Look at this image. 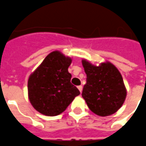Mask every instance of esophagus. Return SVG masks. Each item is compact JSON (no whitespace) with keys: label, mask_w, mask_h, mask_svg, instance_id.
Here are the masks:
<instances>
[{"label":"esophagus","mask_w":146,"mask_h":146,"mask_svg":"<svg viewBox=\"0 0 146 146\" xmlns=\"http://www.w3.org/2000/svg\"><path fill=\"white\" fill-rule=\"evenodd\" d=\"M77 88H78V90H80V92H82V90H83V86H77Z\"/></svg>","instance_id":"obj_1"}]
</instances>
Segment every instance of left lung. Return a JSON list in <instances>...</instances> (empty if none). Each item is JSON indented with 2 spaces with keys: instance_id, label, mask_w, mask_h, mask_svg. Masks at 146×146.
<instances>
[{
  "instance_id": "8db88e82",
  "label": "left lung",
  "mask_w": 146,
  "mask_h": 146,
  "mask_svg": "<svg viewBox=\"0 0 146 146\" xmlns=\"http://www.w3.org/2000/svg\"><path fill=\"white\" fill-rule=\"evenodd\" d=\"M82 64L86 74V83L83 86L82 96L89 109L100 116L116 113L127 95L119 70L110 61L96 66L83 59Z\"/></svg>"
}]
</instances>
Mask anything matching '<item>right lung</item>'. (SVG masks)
I'll return each instance as SVG.
<instances>
[{
  "instance_id": "1",
  "label": "right lung",
  "mask_w": 146,
  "mask_h": 146,
  "mask_svg": "<svg viewBox=\"0 0 146 146\" xmlns=\"http://www.w3.org/2000/svg\"><path fill=\"white\" fill-rule=\"evenodd\" d=\"M71 63V57L53 51L30 75L28 99L37 112L47 116L60 115L80 95L79 90L70 83L72 75L68 68Z\"/></svg>"
}]
</instances>
